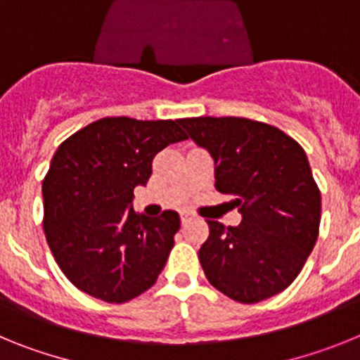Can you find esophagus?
Instances as JSON below:
<instances>
[{"label": "esophagus", "instance_id": "obj_1", "mask_svg": "<svg viewBox=\"0 0 360 360\" xmlns=\"http://www.w3.org/2000/svg\"><path fill=\"white\" fill-rule=\"evenodd\" d=\"M180 219H182V224H187L191 219V214L189 212H180Z\"/></svg>", "mask_w": 360, "mask_h": 360}]
</instances>
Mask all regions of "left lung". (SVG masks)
I'll return each mask as SVG.
<instances>
[{
    "label": "left lung",
    "instance_id": "obj_1",
    "mask_svg": "<svg viewBox=\"0 0 360 360\" xmlns=\"http://www.w3.org/2000/svg\"><path fill=\"white\" fill-rule=\"evenodd\" d=\"M214 160V187L232 195L238 227L207 219L200 263L212 287L238 303L279 294L307 263L321 224V193L307 153L281 129L241 117L180 120Z\"/></svg>",
    "mask_w": 360,
    "mask_h": 360
}]
</instances>
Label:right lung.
<instances>
[{
  "instance_id": "right-lung-1",
  "label": "right lung",
  "mask_w": 360,
  "mask_h": 360,
  "mask_svg": "<svg viewBox=\"0 0 360 360\" xmlns=\"http://www.w3.org/2000/svg\"><path fill=\"white\" fill-rule=\"evenodd\" d=\"M186 139L180 120L106 117L57 148L43 180V229L57 265L79 290L119 304L155 285L180 216L139 214L133 191L148 184L158 151Z\"/></svg>"
}]
</instances>
